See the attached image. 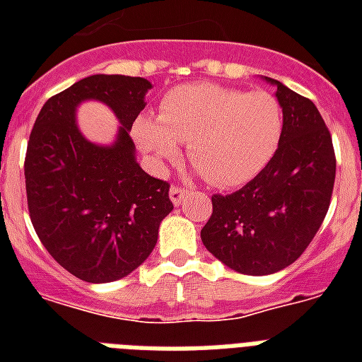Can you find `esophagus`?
Segmentation results:
<instances>
[{
  "instance_id": "34e87169",
  "label": "esophagus",
  "mask_w": 362,
  "mask_h": 362,
  "mask_svg": "<svg viewBox=\"0 0 362 362\" xmlns=\"http://www.w3.org/2000/svg\"><path fill=\"white\" fill-rule=\"evenodd\" d=\"M186 195H187V189H184V187H180V186H173V187H170L169 197H170V201H173V203L176 204V206H178V204L182 203V199L186 197Z\"/></svg>"
}]
</instances>
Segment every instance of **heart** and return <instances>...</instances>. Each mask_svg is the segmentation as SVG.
Wrapping results in <instances>:
<instances>
[{"label": "heart", "mask_w": 362, "mask_h": 362, "mask_svg": "<svg viewBox=\"0 0 362 362\" xmlns=\"http://www.w3.org/2000/svg\"><path fill=\"white\" fill-rule=\"evenodd\" d=\"M284 112L269 92H242L210 82L170 88L159 116L141 115L133 139L158 167L180 158L182 144L193 167L220 187L253 180L280 144Z\"/></svg>", "instance_id": "obj_1"}]
</instances>
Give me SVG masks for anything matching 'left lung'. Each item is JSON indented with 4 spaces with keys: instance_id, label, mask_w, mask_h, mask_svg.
Segmentation results:
<instances>
[{
    "instance_id": "left-lung-1",
    "label": "left lung",
    "mask_w": 362,
    "mask_h": 362,
    "mask_svg": "<svg viewBox=\"0 0 362 362\" xmlns=\"http://www.w3.org/2000/svg\"><path fill=\"white\" fill-rule=\"evenodd\" d=\"M284 112L278 150L253 180L231 195L212 197L201 238L216 259L240 274L264 276L295 263L325 220L337 158L331 133L310 99L281 82Z\"/></svg>"
}]
</instances>
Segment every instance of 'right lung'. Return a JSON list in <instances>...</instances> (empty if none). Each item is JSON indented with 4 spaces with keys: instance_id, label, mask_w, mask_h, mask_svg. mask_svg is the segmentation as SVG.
<instances>
[{
    "instance_id": "1",
    "label": "right lung",
    "mask_w": 362,
    "mask_h": 362,
    "mask_svg": "<svg viewBox=\"0 0 362 362\" xmlns=\"http://www.w3.org/2000/svg\"><path fill=\"white\" fill-rule=\"evenodd\" d=\"M150 88L141 76H86L48 99L31 129L24 163L31 223L47 252L90 284L141 267L173 210L169 184L141 169L129 136ZM88 98L121 120L110 147L90 143L76 125V107Z\"/></svg>"
}]
</instances>
